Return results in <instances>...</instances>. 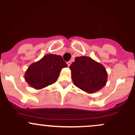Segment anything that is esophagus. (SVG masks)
I'll return each instance as SVG.
<instances>
[{
	"instance_id": "1",
	"label": "esophagus",
	"mask_w": 135,
	"mask_h": 135,
	"mask_svg": "<svg viewBox=\"0 0 135 135\" xmlns=\"http://www.w3.org/2000/svg\"><path fill=\"white\" fill-rule=\"evenodd\" d=\"M67 65H68V66H70V65H71V61H68V62H67Z\"/></svg>"
}]
</instances>
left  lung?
<instances>
[{"label":"left lung","instance_id":"8db88e82","mask_svg":"<svg viewBox=\"0 0 135 135\" xmlns=\"http://www.w3.org/2000/svg\"><path fill=\"white\" fill-rule=\"evenodd\" d=\"M69 68L74 85L84 91L95 93L103 88L107 83L105 68L91 58L78 57Z\"/></svg>","mask_w":135,"mask_h":135}]
</instances>
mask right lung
<instances>
[{
  "instance_id": "1",
  "label": "right lung",
  "mask_w": 135,
  "mask_h": 135,
  "mask_svg": "<svg viewBox=\"0 0 135 135\" xmlns=\"http://www.w3.org/2000/svg\"><path fill=\"white\" fill-rule=\"evenodd\" d=\"M67 66L61 56L48 54L28 66L25 79L35 89H42L55 83L61 69Z\"/></svg>"
}]
</instances>
